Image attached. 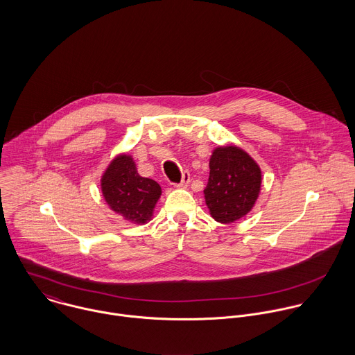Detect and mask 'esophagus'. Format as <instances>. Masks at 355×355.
<instances>
[{"label":"esophagus","mask_w":355,"mask_h":355,"mask_svg":"<svg viewBox=\"0 0 355 355\" xmlns=\"http://www.w3.org/2000/svg\"><path fill=\"white\" fill-rule=\"evenodd\" d=\"M189 183H190V173H189V172H183L182 180H180L179 184H176V187H179V189H186V187L189 186Z\"/></svg>","instance_id":"obj_1"}]
</instances>
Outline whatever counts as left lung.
Masks as SVG:
<instances>
[{
    "label": "left lung",
    "mask_w": 355,
    "mask_h": 355,
    "mask_svg": "<svg viewBox=\"0 0 355 355\" xmlns=\"http://www.w3.org/2000/svg\"><path fill=\"white\" fill-rule=\"evenodd\" d=\"M209 168L203 194L210 216L230 224L250 213L262 182L261 168L253 157L235 145L218 146L210 155Z\"/></svg>",
    "instance_id": "8db88e82"
}]
</instances>
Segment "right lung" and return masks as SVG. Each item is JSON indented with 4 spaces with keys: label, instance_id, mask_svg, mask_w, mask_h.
Instances as JSON below:
<instances>
[{
    "label": "right lung",
    "instance_id": "obj_1",
    "mask_svg": "<svg viewBox=\"0 0 355 355\" xmlns=\"http://www.w3.org/2000/svg\"><path fill=\"white\" fill-rule=\"evenodd\" d=\"M105 202L124 220L132 224H146L152 220L155 203L161 197L159 184L138 173L132 155H116L101 176Z\"/></svg>",
    "mask_w": 355,
    "mask_h": 355
}]
</instances>
